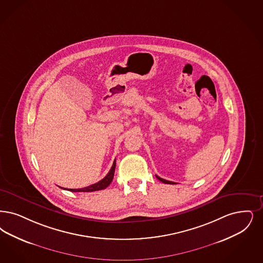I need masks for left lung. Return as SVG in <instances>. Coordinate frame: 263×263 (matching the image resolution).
I'll return each instance as SVG.
<instances>
[{"instance_id":"left-lung-1","label":"left lung","mask_w":263,"mask_h":263,"mask_svg":"<svg viewBox=\"0 0 263 263\" xmlns=\"http://www.w3.org/2000/svg\"><path fill=\"white\" fill-rule=\"evenodd\" d=\"M157 176V178L159 180V181H161L162 183H164V184H176V183H174V182H171V181H167V180H165V179L160 178V177H158V175H156Z\"/></svg>"}]
</instances>
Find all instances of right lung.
<instances>
[{
    "instance_id": "1",
    "label": "right lung",
    "mask_w": 263,
    "mask_h": 263,
    "mask_svg": "<svg viewBox=\"0 0 263 263\" xmlns=\"http://www.w3.org/2000/svg\"><path fill=\"white\" fill-rule=\"evenodd\" d=\"M115 170H116V160L114 161V164L111 166V168L109 170V172L107 173V175L105 178L102 179L101 181H99L98 183L90 185L88 187L81 188V189H67L70 192H94V191H100V190H104L111 183L114 176H115ZM63 189V188H62Z\"/></svg>"
}]
</instances>
